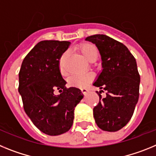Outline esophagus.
Returning <instances> with one entry per match:
<instances>
[{"label": "esophagus", "mask_w": 156, "mask_h": 156, "mask_svg": "<svg viewBox=\"0 0 156 156\" xmlns=\"http://www.w3.org/2000/svg\"><path fill=\"white\" fill-rule=\"evenodd\" d=\"M81 90H82V93H83V94H86V93L89 92V90H88L86 88H82V89H81Z\"/></svg>", "instance_id": "34e87169"}]
</instances>
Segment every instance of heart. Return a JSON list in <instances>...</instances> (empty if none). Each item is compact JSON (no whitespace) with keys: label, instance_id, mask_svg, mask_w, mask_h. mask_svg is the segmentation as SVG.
<instances>
[{"label":"heart","instance_id":"1","mask_svg":"<svg viewBox=\"0 0 156 156\" xmlns=\"http://www.w3.org/2000/svg\"><path fill=\"white\" fill-rule=\"evenodd\" d=\"M79 51L81 52L83 57L88 61L96 60L98 56V51L97 47L90 43H84L79 46ZM67 53L65 52L62 55L59 59V68L62 73H64V67H63V60L65 59ZM93 79V75L91 73H86V74H74L70 77L69 80L70 85L76 87H85Z\"/></svg>","mask_w":156,"mask_h":156}]
</instances>
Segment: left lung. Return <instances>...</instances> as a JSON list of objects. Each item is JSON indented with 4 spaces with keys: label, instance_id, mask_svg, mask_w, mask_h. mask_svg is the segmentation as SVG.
Segmentation results:
<instances>
[{
    "label": "left lung",
    "instance_id": "left-lung-1",
    "mask_svg": "<svg viewBox=\"0 0 156 156\" xmlns=\"http://www.w3.org/2000/svg\"><path fill=\"white\" fill-rule=\"evenodd\" d=\"M85 40L96 44L102 61V70L93 84L101 89L93 108L95 122L103 130L115 132L129 122L137 104L140 78L136 59L126 46L107 35ZM102 89L106 91L104 98L99 94Z\"/></svg>",
    "mask_w": 156,
    "mask_h": 156
}]
</instances>
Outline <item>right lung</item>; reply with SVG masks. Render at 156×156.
<instances>
[{"label":"right lung","mask_w":156,"mask_h":156,"mask_svg":"<svg viewBox=\"0 0 156 156\" xmlns=\"http://www.w3.org/2000/svg\"><path fill=\"white\" fill-rule=\"evenodd\" d=\"M69 45V41H41L26 55L19 73L24 111L35 126L50 136L70 129L74 108L84 97L78 88L65 87L59 70V59ZM55 90L61 93L55 95Z\"/></svg>","instance_id":"add662e5"}]
</instances>
